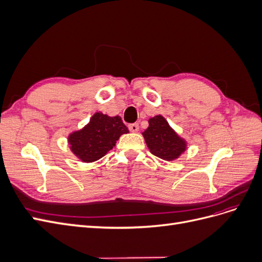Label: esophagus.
Wrapping results in <instances>:
<instances>
[{"label": "esophagus", "instance_id": "esophagus-1", "mask_svg": "<svg viewBox=\"0 0 262 262\" xmlns=\"http://www.w3.org/2000/svg\"><path fill=\"white\" fill-rule=\"evenodd\" d=\"M139 124L138 123H131V124H129V130L131 131V132H138L139 131Z\"/></svg>", "mask_w": 262, "mask_h": 262}]
</instances>
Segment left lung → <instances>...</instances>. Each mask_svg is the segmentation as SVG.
<instances>
[{"label":"left lung","instance_id":"obj_1","mask_svg":"<svg viewBox=\"0 0 262 262\" xmlns=\"http://www.w3.org/2000/svg\"><path fill=\"white\" fill-rule=\"evenodd\" d=\"M143 137L150 153L165 161L176 160L186 149V142L177 136L162 116L149 119Z\"/></svg>","mask_w":262,"mask_h":262}]
</instances>
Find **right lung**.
I'll return each instance as SVG.
<instances>
[{
	"label": "right lung",
	"mask_w": 262,
	"mask_h": 262,
	"mask_svg": "<svg viewBox=\"0 0 262 262\" xmlns=\"http://www.w3.org/2000/svg\"><path fill=\"white\" fill-rule=\"evenodd\" d=\"M129 130L119 116L108 117L96 113L80 131L70 134L71 150L85 163H92L105 156L116 145V141Z\"/></svg>",
	"instance_id": "obj_1"
}]
</instances>
